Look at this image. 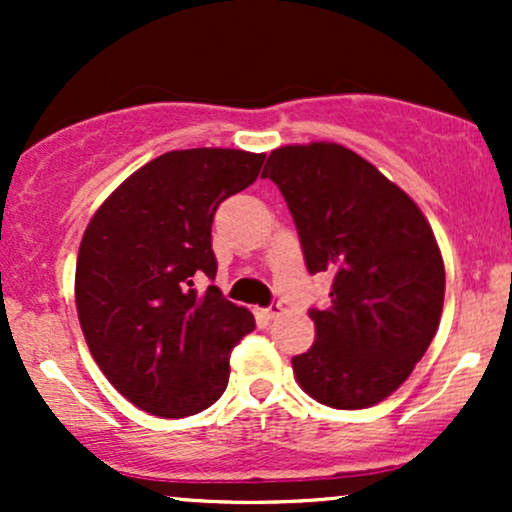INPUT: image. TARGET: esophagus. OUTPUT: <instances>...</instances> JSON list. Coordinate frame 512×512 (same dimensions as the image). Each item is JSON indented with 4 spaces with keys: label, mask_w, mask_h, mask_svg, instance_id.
<instances>
[{
    "label": "esophagus",
    "mask_w": 512,
    "mask_h": 512,
    "mask_svg": "<svg viewBox=\"0 0 512 512\" xmlns=\"http://www.w3.org/2000/svg\"><path fill=\"white\" fill-rule=\"evenodd\" d=\"M281 310H284V305H281V301H274L272 305H269V308L262 310V315L267 317V320H274V317L281 315Z\"/></svg>",
    "instance_id": "1"
}]
</instances>
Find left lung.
<instances>
[{"mask_svg":"<svg viewBox=\"0 0 512 512\" xmlns=\"http://www.w3.org/2000/svg\"><path fill=\"white\" fill-rule=\"evenodd\" d=\"M284 195L310 274L332 279L310 308L315 342L293 356L298 385L334 409L390 397L438 330L445 267L421 209L339 144L274 149L262 170Z\"/></svg>","mask_w":512,"mask_h":512,"instance_id":"8db88e82","label":"left lung"}]
</instances>
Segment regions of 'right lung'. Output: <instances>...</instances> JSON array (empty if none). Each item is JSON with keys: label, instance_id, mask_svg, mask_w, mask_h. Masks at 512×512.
Wrapping results in <instances>:
<instances>
[{"label": "right lung", "instance_id": "1", "mask_svg": "<svg viewBox=\"0 0 512 512\" xmlns=\"http://www.w3.org/2000/svg\"><path fill=\"white\" fill-rule=\"evenodd\" d=\"M264 154L168 151L132 173L93 214L76 260V313L105 378L163 419L211 407L231 375L233 346L255 330L250 310L214 281L211 223L252 185Z\"/></svg>", "mask_w": 512, "mask_h": 512}]
</instances>
